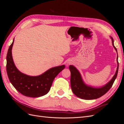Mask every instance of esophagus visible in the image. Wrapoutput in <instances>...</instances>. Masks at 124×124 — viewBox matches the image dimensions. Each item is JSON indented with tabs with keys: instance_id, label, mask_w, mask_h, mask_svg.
I'll list each match as a JSON object with an SVG mask.
<instances>
[{
	"instance_id": "1",
	"label": "esophagus",
	"mask_w": 124,
	"mask_h": 124,
	"mask_svg": "<svg viewBox=\"0 0 124 124\" xmlns=\"http://www.w3.org/2000/svg\"><path fill=\"white\" fill-rule=\"evenodd\" d=\"M70 62H68V64H70Z\"/></svg>"
}]
</instances>
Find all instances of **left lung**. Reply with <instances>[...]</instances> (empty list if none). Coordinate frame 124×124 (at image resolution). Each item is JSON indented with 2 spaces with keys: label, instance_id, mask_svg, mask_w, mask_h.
<instances>
[{
  "label": "left lung",
  "instance_id": "obj_1",
  "mask_svg": "<svg viewBox=\"0 0 124 124\" xmlns=\"http://www.w3.org/2000/svg\"><path fill=\"white\" fill-rule=\"evenodd\" d=\"M110 38L112 40L113 46L117 53V49L114 45L113 39L112 37H110ZM117 69L113 77L106 85L100 87H95L86 85L83 81L81 74L78 70L74 66L70 65L69 68L71 72L70 84L71 89L74 94L78 98L85 100L95 99L104 95L111 88L117 77L118 70V55L117 56Z\"/></svg>",
  "mask_w": 124,
  "mask_h": 124
}]
</instances>
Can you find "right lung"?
I'll return each instance as SVG.
<instances>
[{
	"label": "right lung",
	"instance_id": "right-lung-1",
	"mask_svg": "<svg viewBox=\"0 0 124 124\" xmlns=\"http://www.w3.org/2000/svg\"><path fill=\"white\" fill-rule=\"evenodd\" d=\"M14 39L7 55V72L9 79L14 88L22 95L29 97H39L50 91L55 78L65 68L63 65L53 67L38 76H28L22 73L14 64L12 48Z\"/></svg>",
	"mask_w": 124,
	"mask_h": 124
}]
</instances>
